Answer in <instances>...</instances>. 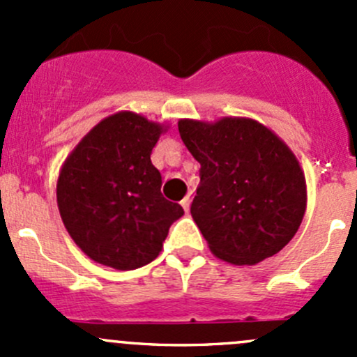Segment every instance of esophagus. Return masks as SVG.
I'll list each match as a JSON object with an SVG mask.
<instances>
[{
  "label": "esophagus",
  "mask_w": 357,
  "mask_h": 357,
  "mask_svg": "<svg viewBox=\"0 0 357 357\" xmlns=\"http://www.w3.org/2000/svg\"><path fill=\"white\" fill-rule=\"evenodd\" d=\"M190 202H192V200H190V197H185V199L181 200V205H183V208H185L186 212L190 211Z\"/></svg>",
  "instance_id": "esophagus-1"
}]
</instances>
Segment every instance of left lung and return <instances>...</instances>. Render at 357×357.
<instances>
[{"mask_svg":"<svg viewBox=\"0 0 357 357\" xmlns=\"http://www.w3.org/2000/svg\"><path fill=\"white\" fill-rule=\"evenodd\" d=\"M183 143L200 162L192 215L212 254L257 264L294 238L305 212V179L289 146L252 119H183Z\"/></svg>","mask_w":357,"mask_h":357,"instance_id":"left-lung-1","label":"left lung"}]
</instances>
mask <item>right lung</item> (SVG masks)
<instances>
[{"label": "right lung", "instance_id": "add662e5", "mask_svg": "<svg viewBox=\"0 0 357 357\" xmlns=\"http://www.w3.org/2000/svg\"><path fill=\"white\" fill-rule=\"evenodd\" d=\"M164 131L132 112L103 119L68 155L56 202L68 235L88 257L114 269L149 264L185 214L164 199L150 155Z\"/></svg>", "mask_w": 357, "mask_h": 357}]
</instances>
